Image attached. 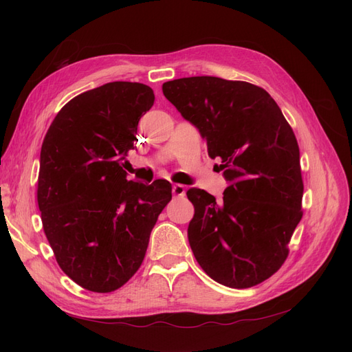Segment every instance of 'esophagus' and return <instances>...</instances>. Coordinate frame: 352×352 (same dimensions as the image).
<instances>
[{"instance_id": "esophagus-1", "label": "esophagus", "mask_w": 352, "mask_h": 352, "mask_svg": "<svg viewBox=\"0 0 352 352\" xmlns=\"http://www.w3.org/2000/svg\"><path fill=\"white\" fill-rule=\"evenodd\" d=\"M172 192H173V195H175V197H184V195H185V192H186V189H185V186H184V185L175 184V185L172 186Z\"/></svg>"}]
</instances>
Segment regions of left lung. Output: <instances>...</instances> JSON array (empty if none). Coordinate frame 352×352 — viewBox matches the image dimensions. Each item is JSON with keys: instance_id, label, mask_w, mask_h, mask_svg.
<instances>
[{"instance_id": "obj_1", "label": "left lung", "mask_w": 352, "mask_h": 352, "mask_svg": "<svg viewBox=\"0 0 352 352\" xmlns=\"http://www.w3.org/2000/svg\"><path fill=\"white\" fill-rule=\"evenodd\" d=\"M164 97L220 157L230 185L220 204L202 189L186 195L195 214L188 239L212 280L245 289L269 279L289 254L302 217L304 184L292 127L267 91L214 76L163 83Z\"/></svg>"}]
</instances>
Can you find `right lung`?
<instances>
[{"instance_id": "obj_1", "label": "right lung", "mask_w": 352, "mask_h": 352, "mask_svg": "<svg viewBox=\"0 0 352 352\" xmlns=\"http://www.w3.org/2000/svg\"><path fill=\"white\" fill-rule=\"evenodd\" d=\"M154 92L110 82L70 100L41 148L38 206L60 269L83 289H119L141 267L151 230L172 199L164 179H126L123 160Z\"/></svg>"}]
</instances>
